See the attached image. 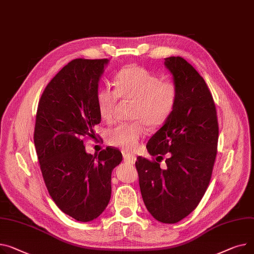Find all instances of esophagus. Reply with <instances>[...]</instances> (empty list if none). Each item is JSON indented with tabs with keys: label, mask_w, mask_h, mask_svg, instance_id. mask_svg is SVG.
Here are the masks:
<instances>
[{
	"label": "esophagus",
	"mask_w": 254,
	"mask_h": 254,
	"mask_svg": "<svg viewBox=\"0 0 254 254\" xmlns=\"http://www.w3.org/2000/svg\"><path fill=\"white\" fill-rule=\"evenodd\" d=\"M124 159H125V161H127L128 163H134L136 162L137 157H136V155H133L131 153H124Z\"/></svg>",
	"instance_id": "obj_1"
}]
</instances>
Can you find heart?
Wrapping results in <instances>:
<instances>
[{"instance_id":"heart-1","label":"heart","mask_w":254,"mask_h":254,"mask_svg":"<svg viewBox=\"0 0 254 254\" xmlns=\"http://www.w3.org/2000/svg\"><path fill=\"white\" fill-rule=\"evenodd\" d=\"M114 90L100 89L96 103L100 116L106 122L114 120L118 99L133 101L131 117L137 122L122 124L110 129L108 142L125 150H133L146 133L145 126L157 128L172 115L178 99V88L171 80L142 66L128 65L118 71L113 79Z\"/></svg>"}]
</instances>
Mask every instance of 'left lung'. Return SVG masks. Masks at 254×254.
Returning <instances> with one entry per match:
<instances>
[{
    "mask_svg": "<svg viewBox=\"0 0 254 254\" xmlns=\"http://www.w3.org/2000/svg\"><path fill=\"white\" fill-rule=\"evenodd\" d=\"M164 65L178 88L175 109L151 137L147 150L156 161L137 157L146 208L156 221L176 224L199 204L210 182L216 157L218 123L212 95L194 67L182 57ZM166 156V167L159 162Z\"/></svg>",
    "mask_w": 254,
    "mask_h": 254,
    "instance_id": "8db88e82",
    "label": "left lung"
}]
</instances>
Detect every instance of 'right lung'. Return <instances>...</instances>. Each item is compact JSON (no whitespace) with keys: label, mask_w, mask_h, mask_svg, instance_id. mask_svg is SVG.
<instances>
[{"label":"right lung","mask_w":254,"mask_h":254,"mask_svg":"<svg viewBox=\"0 0 254 254\" xmlns=\"http://www.w3.org/2000/svg\"><path fill=\"white\" fill-rule=\"evenodd\" d=\"M108 59H74L53 77L39 102L33 141L50 196L67 215L91 222L107 207L111 174L123 160L107 147L89 154L84 139L101 123L96 96Z\"/></svg>","instance_id":"1"}]
</instances>
